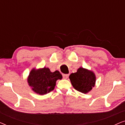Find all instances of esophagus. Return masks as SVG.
<instances>
[{
    "label": "esophagus",
    "instance_id": "1",
    "mask_svg": "<svg viewBox=\"0 0 125 125\" xmlns=\"http://www.w3.org/2000/svg\"><path fill=\"white\" fill-rule=\"evenodd\" d=\"M62 76H63V77H64V78H68V77H69V74H62Z\"/></svg>",
    "mask_w": 125,
    "mask_h": 125
}]
</instances>
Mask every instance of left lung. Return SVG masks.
Returning a JSON list of instances; mask_svg holds the SVG:
<instances>
[{"label":"left lung","mask_w":125,"mask_h":125,"mask_svg":"<svg viewBox=\"0 0 125 125\" xmlns=\"http://www.w3.org/2000/svg\"><path fill=\"white\" fill-rule=\"evenodd\" d=\"M69 79L73 88L83 93H88L95 85L94 73L83 68H80L77 72L72 73Z\"/></svg>","instance_id":"left-lung-1"}]
</instances>
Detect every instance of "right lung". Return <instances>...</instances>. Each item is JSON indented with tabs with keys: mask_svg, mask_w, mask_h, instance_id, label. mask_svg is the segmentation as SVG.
Listing matches in <instances>:
<instances>
[{
	"mask_svg": "<svg viewBox=\"0 0 125 125\" xmlns=\"http://www.w3.org/2000/svg\"><path fill=\"white\" fill-rule=\"evenodd\" d=\"M62 76L58 71L51 72L49 68L32 69L28 78L29 85L32 90L40 95L45 94L54 89L56 82Z\"/></svg>",
	"mask_w": 125,
	"mask_h": 125,
	"instance_id": "1",
	"label": "right lung"
}]
</instances>
